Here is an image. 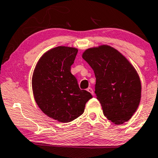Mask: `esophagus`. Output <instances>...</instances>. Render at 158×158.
I'll return each instance as SVG.
<instances>
[{"label":"esophagus","instance_id":"1","mask_svg":"<svg viewBox=\"0 0 158 158\" xmlns=\"http://www.w3.org/2000/svg\"><path fill=\"white\" fill-rule=\"evenodd\" d=\"M87 91H88V92H90L91 94H92V95H94V90H93L92 88H91V87H88V88H87Z\"/></svg>","mask_w":158,"mask_h":158}]
</instances>
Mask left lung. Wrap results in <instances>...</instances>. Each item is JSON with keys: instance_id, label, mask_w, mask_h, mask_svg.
I'll return each mask as SVG.
<instances>
[{"instance_id": "left-lung-1", "label": "left lung", "mask_w": 158, "mask_h": 158, "mask_svg": "<svg viewBox=\"0 0 158 158\" xmlns=\"http://www.w3.org/2000/svg\"><path fill=\"white\" fill-rule=\"evenodd\" d=\"M82 57L95 74V94L104 115L117 125L128 121L141 100V81L134 67L109 45L88 48Z\"/></svg>"}]
</instances>
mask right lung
Listing matches in <instances>:
<instances>
[{"label":"right lung","instance_id":"obj_1","mask_svg":"<svg viewBox=\"0 0 158 158\" xmlns=\"http://www.w3.org/2000/svg\"><path fill=\"white\" fill-rule=\"evenodd\" d=\"M77 49L58 46L45 53L32 79L34 98L40 110L52 118L69 123L82 115L90 93L81 90L71 73Z\"/></svg>","mask_w":158,"mask_h":158}]
</instances>
